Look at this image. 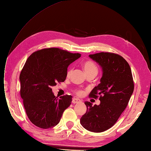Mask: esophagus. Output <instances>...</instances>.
I'll return each instance as SVG.
<instances>
[{
  "label": "esophagus",
  "mask_w": 151,
  "mask_h": 151,
  "mask_svg": "<svg viewBox=\"0 0 151 151\" xmlns=\"http://www.w3.org/2000/svg\"><path fill=\"white\" fill-rule=\"evenodd\" d=\"M80 101H81V100L80 99H76V98H74V99H73V100H72V103L74 104L79 103V102H80Z\"/></svg>",
  "instance_id": "1"
}]
</instances>
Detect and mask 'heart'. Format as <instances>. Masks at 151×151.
<instances>
[{
  "label": "heart",
  "mask_w": 151,
  "mask_h": 151,
  "mask_svg": "<svg viewBox=\"0 0 151 151\" xmlns=\"http://www.w3.org/2000/svg\"><path fill=\"white\" fill-rule=\"evenodd\" d=\"M83 69L86 73V74H89V73H96L98 72V67H97L95 63L91 60H88L86 61L85 62L83 63ZM72 68H69L68 70L67 71V75L70 76L71 73H72ZM76 93L79 95H81L83 94V91L78 90L76 91Z\"/></svg>",
  "instance_id": "1"
}]
</instances>
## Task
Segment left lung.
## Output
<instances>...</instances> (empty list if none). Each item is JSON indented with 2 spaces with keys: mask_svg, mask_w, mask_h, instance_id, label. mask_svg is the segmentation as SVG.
Instances as JSON below:
<instances>
[{
  "mask_svg": "<svg viewBox=\"0 0 151 151\" xmlns=\"http://www.w3.org/2000/svg\"><path fill=\"white\" fill-rule=\"evenodd\" d=\"M89 57L102 70L100 83L89 95L93 98L100 95V104L93 106L90 101H85L87 110L80 124L90 132H102L112 127L125 109L134 84L130 67L123 57L104 52Z\"/></svg>",
  "mask_w": 151,
  "mask_h": 151,
  "instance_id": "obj_1",
  "label": "left lung"
}]
</instances>
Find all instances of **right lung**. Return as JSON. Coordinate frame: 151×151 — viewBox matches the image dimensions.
I'll return each mask as SVG.
<instances>
[{"label":"right lung","mask_w":151,"mask_h":151,"mask_svg":"<svg viewBox=\"0 0 151 151\" xmlns=\"http://www.w3.org/2000/svg\"><path fill=\"white\" fill-rule=\"evenodd\" d=\"M81 57L59 48H47L33 52L21 72V96L29 119L37 127L50 129L60 122L71 105L72 96L58 99L51 86L63 82L68 66Z\"/></svg>","instance_id":"1"}]
</instances>
